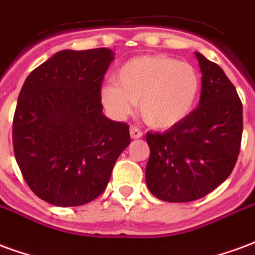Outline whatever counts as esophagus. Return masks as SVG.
<instances>
[{
    "mask_svg": "<svg viewBox=\"0 0 255 255\" xmlns=\"http://www.w3.org/2000/svg\"><path fill=\"white\" fill-rule=\"evenodd\" d=\"M129 133H131V138L132 139L142 138V135H143V132H142L138 127H135V126H132V127L129 128Z\"/></svg>",
    "mask_w": 255,
    "mask_h": 255,
    "instance_id": "34e87169",
    "label": "esophagus"
}]
</instances>
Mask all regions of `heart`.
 Listing matches in <instances>:
<instances>
[{
    "label": "heart",
    "mask_w": 255,
    "mask_h": 255,
    "mask_svg": "<svg viewBox=\"0 0 255 255\" xmlns=\"http://www.w3.org/2000/svg\"><path fill=\"white\" fill-rule=\"evenodd\" d=\"M198 90L199 78L191 64L166 56H143L124 64L116 83L102 86L101 100L115 119H126L138 104L150 127L168 128L190 113Z\"/></svg>",
    "instance_id": "heart-1"
}]
</instances>
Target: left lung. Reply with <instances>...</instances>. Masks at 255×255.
<instances>
[{"instance_id": "obj_1", "label": "left lung", "mask_w": 255, "mask_h": 255, "mask_svg": "<svg viewBox=\"0 0 255 255\" xmlns=\"http://www.w3.org/2000/svg\"><path fill=\"white\" fill-rule=\"evenodd\" d=\"M202 72L197 109L165 132H147L146 184L165 202H191L219 187L241 150L243 108L224 71L195 52Z\"/></svg>"}]
</instances>
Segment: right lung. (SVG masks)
<instances>
[{
  "instance_id": "add662e5",
  "label": "right lung",
  "mask_w": 255,
  "mask_h": 255,
  "mask_svg": "<svg viewBox=\"0 0 255 255\" xmlns=\"http://www.w3.org/2000/svg\"><path fill=\"white\" fill-rule=\"evenodd\" d=\"M115 52L61 50L35 68L21 87L13 116V151L25 183L56 206L100 197L129 127L102 113L101 86Z\"/></svg>"
}]
</instances>
